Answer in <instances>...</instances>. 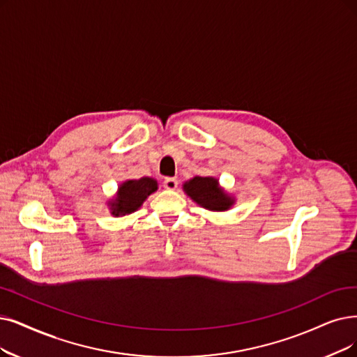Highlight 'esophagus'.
Wrapping results in <instances>:
<instances>
[{"label": "esophagus", "instance_id": "1", "mask_svg": "<svg viewBox=\"0 0 357 357\" xmlns=\"http://www.w3.org/2000/svg\"><path fill=\"white\" fill-rule=\"evenodd\" d=\"M177 186H178L177 178H174V177H165V178H164V188H165V189L174 190V189H177Z\"/></svg>", "mask_w": 357, "mask_h": 357}]
</instances>
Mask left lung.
Returning a JSON list of instances; mask_svg holds the SVG:
<instances>
[{
	"mask_svg": "<svg viewBox=\"0 0 357 357\" xmlns=\"http://www.w3.org/2000/svg\"><path fill=\"white\" fill-rule=\"evenodd\" d=\"M184 190L196 204L211 211H227L233 205V199L220 189L218 181L212 177H195L184 184Z\"/></svg>",
	"mask_w": 357,
	"mask_h": 357,
	"instance_id": "1",
	"label": "left lung"
}]
</instances>
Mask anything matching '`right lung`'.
I'll use <instances>...</instances> for the list:
<instances>
[{"label":"right lung","mask_w":357,"mask_h":357,"mask_svg":"<svg viewBox=\"0 0 357 357\" xmlns=\"http://www.w3.org/2000/svg\"><path fill=\"white\" fill-rule=\"evenodd\" d=\"M158 189V184L153 178L144 177L140 180H129L123 183L116 201L111 204L112 215H126V213L135 212L142 204H144L145 199Z\"/></svg>","instance_id":"add662e5"}]
</instances>
